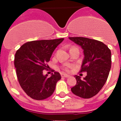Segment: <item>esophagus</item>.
Listing matches in <instances>:
<instances>
[{
    "label": "esophagus",
    "mask_w": 121,
    "mask_h": 121,
    "mask_svg": "<svg viewBox=\"0 0 121 121\" xmlns=\"http://www.w3.org/2000/svg\"><path fill=\"white\" fill-rule=\"evenodd\" d=\"M61 77H65V78H69V77H70L69 75L66 74H61Z\"/></svg>",
    "instance_id": "1"
}]
</instances>
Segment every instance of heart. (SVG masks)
Segmentation results:
<instances>
[{
	"label": "heart",
	"mask_w": 121,
	"mask_h": 121,
	"mask_svg": "<svg viewBox=\"0 0 121 121\" xmlns=\"http://www.w3.org/2000/svg\"><path fill=\"white\" fill-rule=\"evenodd\" d=\"M65 70H66V71H69V67H66V68H65Z\"/></svg>",
	"instance_id": "1"
}]
</instances>
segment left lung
Returning <instances> with one entry per match:
<instances>
[{
	"mask_svg": "<svg viewBox=\"0 0 121 121\" xmlns=\"http://www.w3.org/2000/svg\"><path fill=\"white\" fill-rule=\"evenodd\" d=\"M84 50V59L80 73L86 72L84 79L75 75L76 84L71 88L75 95L90 99L100 91L109 75L111 65V50L101 41L83 37H69Z\"/></svg>",
	"mask_w": 121,
	"mask_h": 121,
	"instance_id": "8db88e82",
	"label": "left lung"
}]
</instances>
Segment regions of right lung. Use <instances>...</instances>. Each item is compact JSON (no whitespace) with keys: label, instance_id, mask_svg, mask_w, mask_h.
<instances>
[{"label":"right lung","instance_id":"right-lung-1","mask_svg":"<svg viewBox=\"0 0 121 121\" xmlns=\"http://www.w3.org/2000/svg\"><path fill=\"white\" fill-rule=\"evenodd\" d=\"M63 38L29 41L17 50L14 59L17 79L20 86L28 96L40 100L47 99L55 90L56 85L61 79L58 72L48 78L43 71L48 66L54 50L63 41Z\"/></svg>","mask_w":121,"mask_h":121}]
</instances>
